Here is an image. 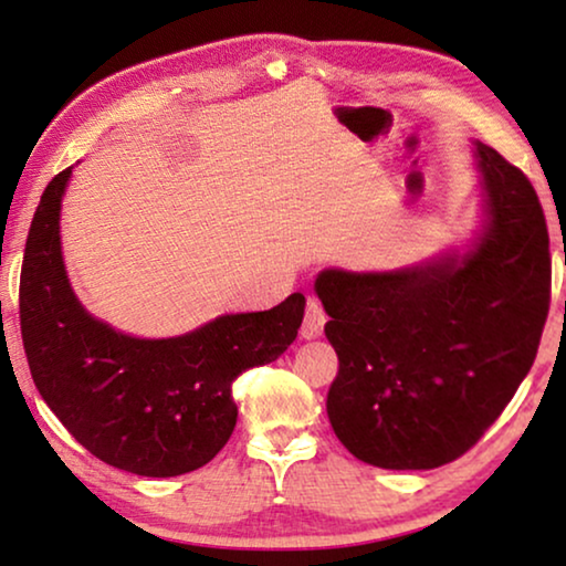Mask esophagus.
I'll list each match as a JSON object with an SVG mask.
<instances>
[{
    "label": "esophagus",
    "instance_id": "obj_1",
    "mask_svg": "<svg viewBox=\"0 0 566 566\" xmlns=\"http://www.w3.org/2000/svg\"><path fill=\"white\" fill-rule=\"evenodd\" d=\"M324 324H327V312H324L322 301L316 296L306 298V312H304V324H301V335L306 339L319 337L324 332Z\"/></svg>",
    "mask_w": 566,
    "mask_h": 566
}]
</instances>
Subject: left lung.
Masks as SVG:
<instances>
[{
    "instance_id": "obj_1",
    "label": "left lung",
    "mask_w": 566,
    "mask_h": 566,
    "mask_svg": "<svg viewBox=\"0 0 566 566\" xmlns=\"http://www.w3.org/2000/svg\"><path fill=\"white\" fill-rule=\"evenodd\" d=\"M486 227L474 252L401 273L316 277L339 358L335 436L381 469H438L492 428L536 360L552 304L544 208L521 169L476 144Z\"/></svg>"
}]
</instances>
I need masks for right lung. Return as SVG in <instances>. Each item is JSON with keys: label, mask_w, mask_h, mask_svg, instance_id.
<instances>
[{"label": "right lung", "mask_w": 566, "mask_h": 566, "mask_svg": "<svg viewBox=\"0 0 566 566\" xmlns=\"http://www.w3.org/2000/svg\"><path fill=\"white\" fill-rule=\"evenodd\" d=\"M72 167L43 190L20 273V329L30 376L99 461L138 476L206 467L237 424L231 386L244 370L289 350L306 298L268 312L227 314L169 339L123 335L84 312L61 258L59 211Z\"/></svg>", "instance_id": "right-lung-1"}]
</instances>
